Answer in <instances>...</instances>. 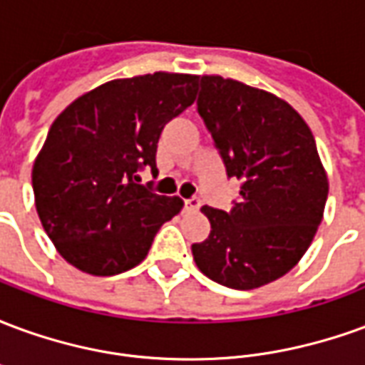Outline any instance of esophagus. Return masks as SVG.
I'll return each mask as SVG.
<instances>
[{
    "instance_id": "1",
    "label": "esophagus",
    "mask_w": 365,
    "mask_h": 365,
    "mask_svg": "<svg viewBox=\"0 0 365 365\" xmlns=\"http://www.w3.org/2000/svg\"><path fill=\"white\" fill-rule=\"evenodd\" d=\"M183 207H185V211H199V207H201V199L199 197L185 199V201H183Z\"/></svg>"
}]
</instances>
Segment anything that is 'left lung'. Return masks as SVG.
I'll return each instance as SVG.
<instances>
[{
    "instance_id": "8db88e82",
    "label": "left lung",
    "mask_w": 365,
    "mask_h": 365,
    "mask_svg": "<svg viewBox=\"0 0 365 365\" xmlns=\"http://www.w3.org/2000/svg\"><path fill=\"white\" fill-rule=\"evenodd\" d=\"M197 111L229 178L230 211L203 207L209 237L191 245L203 274L230 289H256L297 264L319 229L329 180L314 136L289 103L221 76H201Z\"/></svg>"
}]
</instances>
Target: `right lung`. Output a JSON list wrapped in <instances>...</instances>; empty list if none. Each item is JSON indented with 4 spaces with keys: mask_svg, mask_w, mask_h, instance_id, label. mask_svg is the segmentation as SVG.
<instances>
[{
    "mask_svg": "<svg viewBox=\"0 0 365 365\" xmlns=\"http://www.w3.org/2000/svg\"><path fill=\"white\" fill-rule=\"evenodd\" d=\"M199 76L113 80L78 97L52 123L33 166L38 219L60 256L91 275H115L146 258L180 197L140 185L156 168L162 128L195 101Z\"/></svg>",
    "mask_w": 365,
    "mask_h": 365,
    "instance_id": "right-lung-1",
    "label": "right lung"
}]
</instances>
